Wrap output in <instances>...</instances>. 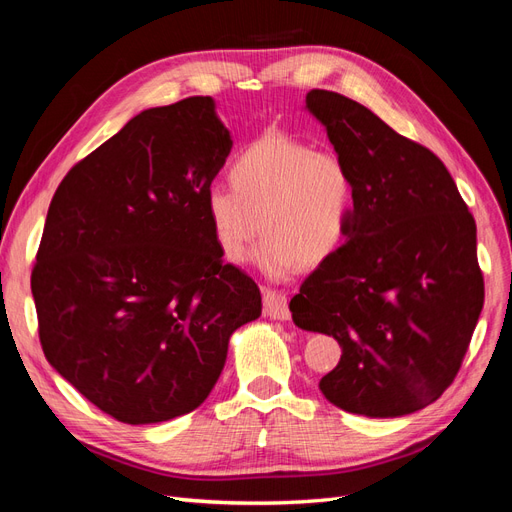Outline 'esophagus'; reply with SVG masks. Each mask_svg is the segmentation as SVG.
Returning <instances> with one entry per match:
<instances>
[{
  "instance_id": "esophagus-1",
  "label": "esophagus",
  "mask_w": 512,
  "mask_h": 512,
  "mask_svg": "<svg viewBox=\"0 0 512 512\" xmlns=\"http://www.w3.org/2000/svg\"><path fill=\"white\" fill-rule=\"evenodd\" d=\"M262 299H265V316L273 320H290V307L284 292L277 290H262Z\"/></svg>"
}]
</instances>
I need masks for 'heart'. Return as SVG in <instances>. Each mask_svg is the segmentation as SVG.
Masks as SVG:
<instances>
[{
    "label": "heart",
    "mask_w": 512,
    "mask_h": 512,
    "mask_svg": "<svg viewBox=\"0 0 512 512\" xmlns=\"http://www.w3.org/2000/svg\"><path fill=\"white\" fill-rule=\"evenodd\" d=\"M230 185H213L205 211L215 243L230 262H243L258 232V269L284 280L299 265L331 258L350 230L356 183L348 162L331 149L288 134H265L232 160Z\"/></svg>",
    "instance_id": "1"
}]
</instances>
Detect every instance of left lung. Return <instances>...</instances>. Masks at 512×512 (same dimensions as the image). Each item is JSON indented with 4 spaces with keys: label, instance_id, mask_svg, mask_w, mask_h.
Masks as SVG:
<instances>
[{
    "label": "left lung",
    "instance_id": "obj_1",
    "mask_svg": "<svg viewBox=\"0 0 512 512\" xmlns=\"http://www.w3.org/2000/svg\"><path fill=\"white\" fill-rule=\"evenodd\" d=\"M305 108L354 175L346 243L290 301L303 331L342 346L320 380L333 406L395 418L433 404L461 367L483 309L476 222L442 160L335 91Z\"/></svg>",
    "mask_w": 512,
    "mask_h": 512
}]
</instances>
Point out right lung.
<instances>
[{"label":"right lung","mask_w":512,"mask_h":512,"mask_svg":"<svg viewBox=\"0 0 512 512\" xmlns=\"http://www.w3.org/2000/svg\"><path fill=\"white\" fill-rule=\"evenodd\" d=\"M232 138L209 96L147 108L70 168L32 271L46 361L102 412L149 425L196 410L230 335L262 312L205 211Z\"/></svg>","instance_id":"1"}]
</instances>
